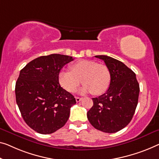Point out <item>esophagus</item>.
Returning a JSON list of instances; mask_svg holds the SVG:
<instances>
[{"label": "esophagus", "instance_id": "esophagus-1", "mask_svg": "<svg viewBox=\"0 0 159 159\" xmlns=\"http://www.w3.org/2000/svg\"><path fill=\"white\" fill-rule=\"evenodd\" d=\"M81 100H82L81 98H79V97H75V101H76V102H80Z\"/></svg>", "mask_w": 159, "mask_h": 159}]
</instances>
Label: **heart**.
Here are the masks:
<instances>
[{
	"label": "heart",
	"mask_w": 159,
	"mask_h": 159,
	"mask_svg": "<svg viewBox=\"0 0 159 159\" xmlns=\"http://www.w3.org/2000/svg\"><path fill=\"white\" fill-rule=\"evenodd\" d=\"M70 70L63 69L58 75L61 86L68 92L73 93L82 81L84 84L80 93L101 95L107 91L110 86L111 74L105 64L91 60H80L70 66Z\"/></svg>",
	"instance_id": "b5f03b06"
}]
</instances>
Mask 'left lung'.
Segmentation results:
<instances>
[{
    "instance_id": "1",
    "label": "left lung",
    "mask_w": 159,
    "mask_h": 159,
    "mask_svg": "<svg viewBox=\"0 0 159 159\" xmlns=\"http://www.w3.org/2000/svg\"><path fill=\"white\" fill-rule=\"evenodd\" d=\"M110 69L111 80L108 89L93 98V105L87 113L95 129L105 133H116L131 121L136 111L140 89L136 74L124 63L107 56H96Z\"/></svg>"
}]
</instances>
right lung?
Segmentation results:
<instances>
[{
	"mask_svg": "<svg viewBox=\"0 0 159 159\" xmlns=\"http://www.w3.org/2000/svg\"><path fill=\"white\" fill-rule=\"evenodd\" d=\"M72 56L51 54L34 59L20 71L16 84V103L28 126L41 134L60 129L76 103L71 93L60 86L58 75Z\"/></svg>",
	"mask_w": 159,
	"mask_h": 159,
	"instance_id": "add662e5",
	"label": "right lung"
}]
</instances>
